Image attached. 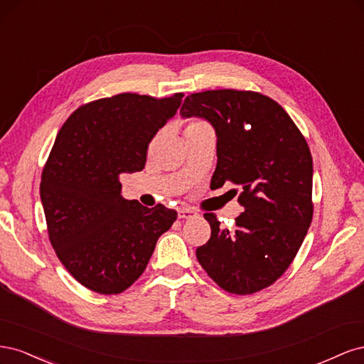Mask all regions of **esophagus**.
Returning <instances> with one entry per match:
<instances>
[{"mask_svg": "<svg viewBox=\"0 0 364 364\" xmlns=\"http://www.w3.org/2000/svg\"><path fill=\"white\" fill-rule=\"evenodd\" d=\"M178 215H179V218H194V217H197V213L194 211V209L182 208L178 211Z\"/></svg>", "mask_w": 364, "mask_h": 364, "instance_id": "esophagus-1", "label": "esophagus"}]
</instances>
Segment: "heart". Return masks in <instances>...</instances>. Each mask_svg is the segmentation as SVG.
<instances>
[{
  "label": "heart",
  "mask_w": 364,
  "mask_h": 364,
  "mask_svg": "<svg viewBox=\"0 0 364 364\" xmlns=\"http://www.w3.org/2000/svg\"><path fill=\"white\" fill-rule=\"evenodd\" d=\"M186 129H209V126L206 123H203V121L196 119V121H193V123H190V126Z\"/></svg>",
  "instance_id": "heart-1"
}]
</instances>
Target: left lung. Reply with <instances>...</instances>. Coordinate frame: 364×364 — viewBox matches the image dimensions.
Masks as SVG:
<instances>
[{
  "mask_svg": "<svg viewBox=\"0 0 364 364\" xmlns=\"http://www.w3.org/2000/svg\"><path fill=\"white\" fill-rule=\"evenodd\" d=\"M181 115L213 126L217 167L211 188L235 183L245 209L232 229L205 214L211 238L196 249L197 259L229 293L269 287L289 269L311 225L313 159L305 138L277 102L258 92L191 94Z\"/></svg>",
  "mask_w": 364,
  "mask_h": 364,
  "instance_id": "left-lung-1",
  "label": "left lung"
}]
</instances>
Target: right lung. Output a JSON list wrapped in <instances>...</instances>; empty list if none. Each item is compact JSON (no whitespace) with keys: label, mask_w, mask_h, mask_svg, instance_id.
I'll return each instance as SVG.
<instances>
[{"label":"right lung","mask_w":364,"mask_h":364,"mask_svg":"<svg viewBox=\"0 0 364 364\" xmlns=\"http://www.w3.org/2000/svg\"><path fill=\"white\" fill-rule=\"evenodd\" d=\"M183 94H118L77 109L59 130L42 171L41 200L51 246L86 289H129L178 218L174 209L121 196L119 176L141 171L150 141L178 112Z\"/></svg>","instance_id":"add662e5"}]
</instances>
